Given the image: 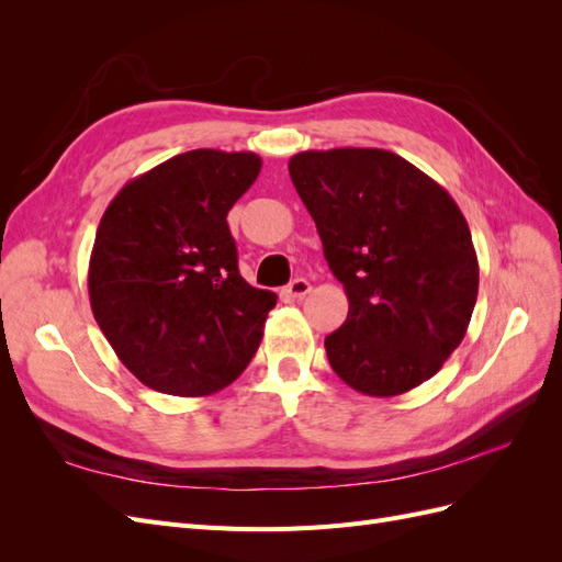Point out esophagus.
<instances>
[{"label": "esophagus", "instance_id": "34e87169", "mask_svg": "<svg viewBox=\"0 0 562 562\" xmlns=\"http://www.w3.org/2000/svg\"><path fill=\"white\" fill-rule=\"evenodd\" d=\"M310 291H312V283H310L307 279H293L291 283L285 285L283 295H285V297H293V300H302Z\"/></svg>", "mask_w": 562, "mask_h": 562}]
</instances>
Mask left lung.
Wrapping results in <instances>:
<instances>
[{
    "instance_id": "left-lung-1",
    "label": "left lung",
    "mask_w": 562,
    "mask_h": 562,
    "mask_svg": "<svg viewBox=\"0 0 562 562\" xmlns=\"http://www.w3.org/2000/svg\"><path fill=\"white\" fill-rule=\"evenodd\" d=\"M349 314L326 337L337 378L398 396L434 378L462 342L479 258L454 199L394 151L339 147L288 161Z\"/></svg>"
}]
</instances>
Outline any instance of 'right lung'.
I'll use <instances>...</instances> for the list:
<instances>
[{
    "instance_id": "obj_1",
    "label": "right lung",
    "mask_w": 562,
    "mask_h": 562,
    "mask_svg": "<svg viewBox=\"0 0 562 562\" xmlns=\"http://www.w3.org/2000/svg\"><path fill=\"white\" fill-rule=\"evenodd\" d=\"M252 151L192 149L128 180L100 220L89 297L114 353L149 389L209 396L241 375L277 295L236 265L227 213Z\"/></svg>"
}]
</instances>
